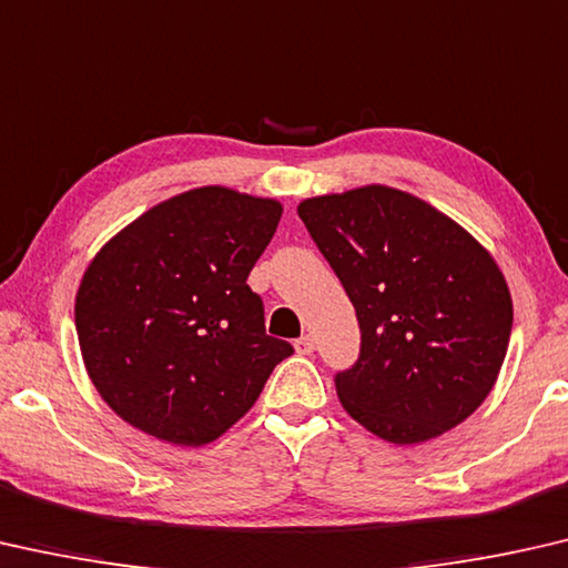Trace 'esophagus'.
<instances>
[{
	"instance_id": "1",
	"label": "esophagus",
	"mask_w": 568,
	"mask_h": 568,
	"mask_svg": "<svg viewBox=\"0 0 568 568\" xmlns=\"http://www.w3.org/2000/svg\"><path fill=\"white\" fill-rule=\"evenodd\" d=\"M294 349H296V355H312V352H314L312 334H302V337L294 342Z\"/></svg>"
}]
</instances>
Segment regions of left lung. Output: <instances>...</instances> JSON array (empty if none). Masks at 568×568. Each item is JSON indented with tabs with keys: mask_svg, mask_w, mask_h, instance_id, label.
<instances>
[{
	"mask_svg": "<svg viewBox=\"0 0 568 568\" xmlns=\"http://www.w3.org/2000/svg\"><path fill=\"white\" fill-rule=\"evenodd\" d=\"M296 213L357 312L359 359L334 377L352 420L417 445L476 413L514 327L490 251L427 201L379 183L304 199Z\"/></svg>",
	"mask_w": 568,
	"mask_h": 568,
	"instance_id": "obj_1",
	"label": "left lung"
}]
</instances>
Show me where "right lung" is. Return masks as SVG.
Wrapping results in <instances>:
<instances>
[{
    "label": "right lung",
    "mask_w": 568,
    "mask_h": 568,
    "mask_svg": "<svg viewBox=\"0 0 568 568\" xmlns=\"http://www.w3.org/2000/svg\"><path fill=\"white\" fill-rule=\"evenodd\" d=\"M284 206L226 185L183 191L92 256L74 294L88 377L120 420L185 448L244 417L292 345L246 284Z\"/></svg>",
    "instance_id": "right-lung-1"
}]
</instances>
